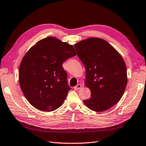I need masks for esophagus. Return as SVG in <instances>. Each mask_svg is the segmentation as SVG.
<instances>
[{
    "label": "esophagus",
    "mask_w": 146,
    "mask_h": 146,
    "mask_svg": "<svg viewBox=\"0 0 146 146\" xmlns=\"http://www.w3.org/2000/svg\"><path fill=\"white\" fill-rule=\"evenodd\" d=\"M81 87H82V85L81 84H78V85H76L75 87H74L73 88H74V90H78L79 89H80Z\"/></svg>",
    "instance_id": "obj_1"
}]
</instances>
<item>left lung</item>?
I'll return each instance as SVG.
<instances>
[{
    "label": "left lung",
    "instance_id": "left-lung-1",
    "mask_svg": "<svg viewBox=\"0 0 146 146\" xmlns=\"http://www.w3.org/2000/svg\"><path fill=\"white\" fill-rule=\"evenodd\" d=\"M86 70L85 84L91 98L84 102L96 112L118 103L127 84V71L121 54L104 40L93 37L74 45Z\"/></svg>",
    "mask_w": 146,
    "mask_h": 146
}]
</instances>
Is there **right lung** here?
I'll list each match as a JSON object with an SVG mask.
<instances>
[{"mask_svg":"<svg viewBox=\"0 0 146 146\" xmlns=\"http://www.w3.org/2000/svg\"><path fill=\"white\" fill-rule=\"evenodd\" d=\"M76 55L72 45L53 36L40 40L28 50L19 66V82L31 105L48 112L61 106L71 89L62 64Z\"/></svg>","mask_w":146,"mask_h":146,"instance_id":"obj_1","label":"right lung"}]
</instances>
